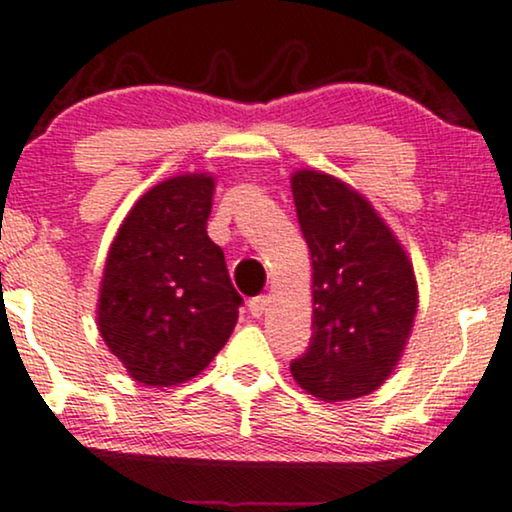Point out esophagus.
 Wrapping results in <instances>:
<instances>
[{"instance_id":"1","label":"esophagus","mask_w":512,"mask_h":512,"mask_svg":"<svg viewBox=\"0 0 512 512\" xmlns=\"http://www.w3.org/2000/svg\"><path fill=\"white\" fill-rule=\"evenodd\" d=\"M268 296H256V299H251L249 301V313L254 315V318H261L263 313H266V308H268Z\"/></svg>"}]
</instances>
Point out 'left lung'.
<instances>
[{
    "mask_svg": "<svg viewBox=\"0 0 512 512\" xmlns=\"http://www.w3.org/2000/svg\"><path fill=\"white\" fill-rule=\"evenodd\" d=\"M313 266V337L289 365L301 389L334 403L380 389L399 365L418 313L413 263L375 206L323 170L292 173Z\"/></svg>",
    "mask_w": 512,
    "mask_h": 512,
    "instance_id": "8db88e82",
    "label": "left lung"
}]
</instances>
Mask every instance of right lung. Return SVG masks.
Returning a JSON list of instances; mask_svg holds the SVG:
<instances>
[{
	"label": "right lung",
	"instance_id": "right-lung-1",
	"mask_svg": "<svg viewBox=\"0 0 512 512\" xmlns=\"http://www.w3.org/2000/svg\"><path fill=\"white\" fill-rule=\"evenodd\" d=\"M213 192L211 173L159 182L135 201L106 254L99 334L147 387L197 377L237 325L242 296L206 232Z\"/></svg>",
	"mask_w": 512,
	"mask_h": 512
}]
</instances>
